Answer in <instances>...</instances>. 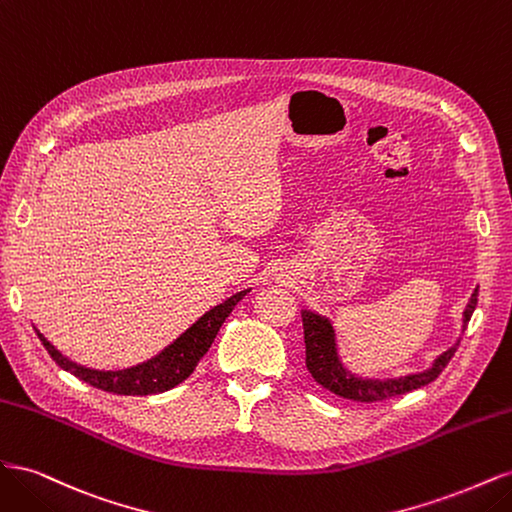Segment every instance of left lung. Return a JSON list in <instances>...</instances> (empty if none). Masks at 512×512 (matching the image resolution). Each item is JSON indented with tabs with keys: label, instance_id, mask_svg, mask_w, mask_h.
Instances as JSON below:
<instances>
[{
	"label": "left lung",
	"instance_id": "8db88e82",
	"mask_svg": "<svg viewBox=\"0 0 512 512\" xmlns=\"http://www.w3.org/2000/svg\"><path fill=\"white\" fill-rule=\"evenodd\" d=\"M476 301H478V288H474L472 297L468 299V305L461 314V335L466 331L468 322L474 314ZM301 318H303V335H305V365L309 369V374H312L314 380L320 386H324L327 391L346 399L365 401V404L367 401H382L386 397L410 393L436 380L442 374V369L448 365V361L453 359L461 339L457 337V342L442 354H438L436 359L431 361V365L423 371H414V374H406V376L369 378V376L356 374V371H352L342 359L337 329L331 318L322 316L314 312V309H307V307L301 309Z\"/></svg>",
	"mask_w": 512,
	"mask_h": 512
}]
</instances>
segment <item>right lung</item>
Listing matches in <instances>:
<instances>
[{
  "instance_id": "1",
  "label": "right lung",
  "mask_w": 512,
  "mask_h": 512,
  "mask_svg": "<svg viewBox=\"0 0 512 512\" xmlns=\"http://www.w3.org/2000/svg\"><path fill=\"white\" fill-rule=\"evenodd\" d=\"M250 290L252 288L239 290L226 301L213 305L209 312H205L192 324V327L185 329L166 348H162L158 354H153L151 359L123 369H94L76 363L70 356L61 354L36 327L34 329L44 348L53 356V361L79 380L96 386L100 391H108L115 395H156L175 389L177 384H181L192 374L198 361L203 359L205 352L211 348L215 335L222 329V324L232 314V309L237 307V303Z\"/></svg>"
}]
</instances>
